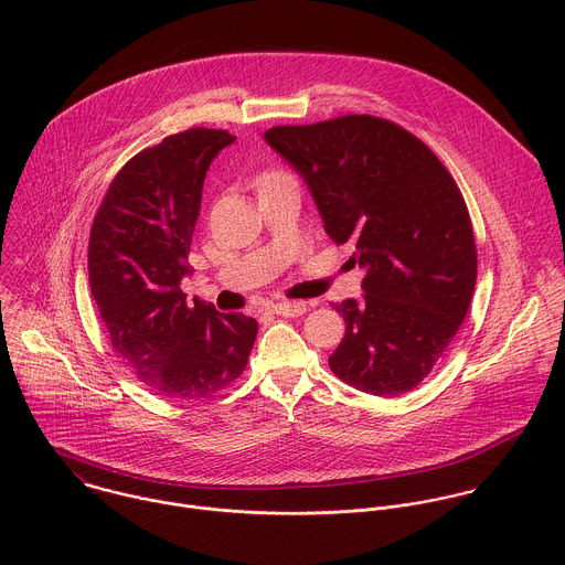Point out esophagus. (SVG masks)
Wrapping results in <instances>:
<instances>
[{
    "mask_svg": "<svg viewBox=\"0 0 565 565\" xmlns=\"http://www.w3.org/2000/svg\"><path fill=\"white\" fill-rule=\"evenodd\" d=\"M270 310L281 317H299L308 310V303L306 301H279V303H273Z\"/></svg>",
    "mask_w": 565,
    "mask_h": 565,
    "instance_id": "obj_1",
    "label": "esophagus"
}]
</instances>
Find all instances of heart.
Wrapping results in <instances>:
<instances>
[{
    "instance_id": "obj_1",
    "label": "heart",
    "mask_w": 565,
    "mask_h": 565,
    "mask_svg": "<svg viewBox=\"0 0 565 565\" xmlns=\"http://www.w3.org/2000/svg\"><path fill=\"white\" fill-rule=\"evenodd\" d=\"M286 181H290V179H288V177H284V174H279V172H270V174H266V177L262 179V188L277 185V183H286Z\"/></svg>"
}]
</instances>
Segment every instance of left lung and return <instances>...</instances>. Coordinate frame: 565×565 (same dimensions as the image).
<instances>
[{
    "label": "left lung",
    "mask_w": 565,
    "mask_h": 565,
    "mask_svg": "<svg viewBox=\"0 0 565 565\" xmlns=\"http://www.w3.org/2000/svg\"><path fill=\"white\" fill-rule=\"evenodd\" d=\"M264 140L303 179L327 234L355 246L362 297L335 303L347 333L329 358L347 384L407 393L445 353L476 286L467 205L436 153L373 116L273 127Z\"/></svg>",
    "instance_id": "1"
}]
</instances>
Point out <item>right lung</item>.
<instances>
[{
	"mask_svg": "<svg viewBox=\"0 0 565 565\" xmlns=\"http://www.w3.org/2000/svg\"><path fill=\"white\" fill-rule=\"evenodd\" d=\"M236 136L188 129L136 153L111 181L89 238V286L116 353L156 393L210 397L244 373L257 319L185 301L205 174Z\"/></svg>",
	"mask_w": 565,
	"mask_h": 565,
	"instance_id": "add662e5",
	"label": "right lung"
}]
</instances>
